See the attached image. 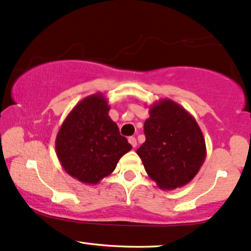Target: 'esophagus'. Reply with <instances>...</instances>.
Returning a JSON list of instances; mask_svg holds the SVG:
<instances>
[{
	"mask_svg": "<svg viewBox=\"0 0 251 251\" xmlns=\"http://www.w3.org/2000/svg\"><path fill=\"white\" fill-rule=\"evenodd\" d=\"M129 143L132 145V148H136L137 147V141H136L135 137H129Z\"/></svg>",
	"mask_w": 251,
	"mask_h": 251,
	"instance_id": "esophagus-1",
	"label": "esophagus"
}]
</instances>
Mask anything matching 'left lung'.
<instances>
[{
	"instance_id": "8db88e82",
	"label": "left lung",
	"mask_w": 251,
	"mask_h": 251,
	"mask_svg": "<svg viewBox=\"0 0 251 251\" xmlns=\"http://www.w3.org/2000/svg\"><path fill=\"white\" fill-rule=\"evenodd\" d=\"M149 114L144 122L145 142L136 153L160 190L185 186L205 162L202 131L196 119L170 99L154 102Z\"/></svg>"
}]
</instances>
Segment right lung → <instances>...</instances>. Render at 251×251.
<instances>
[{
  "label": "right lung",
  "mask_w": 251,
  "mask_h": 251,
  "mask_svg": "<svg viewBox=\"0 0 251 251\" xmlns=\"http://www.w3.org/2000/svg\"><path fill=\"white\" fill-rule=\"evenodd\" d=\"M102 93L82 99L74 106L55 137V153L72 178L97 185L116 168L123 154L131 150L110 116Z\"/></svg>",
  "instance_id": "obj_1"
}]
</instances>
